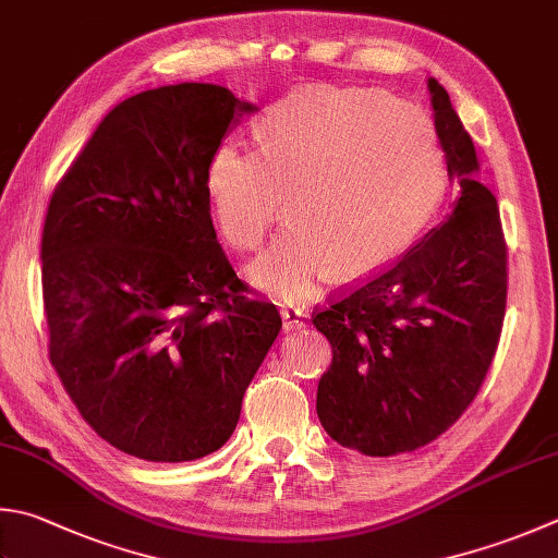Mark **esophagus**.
<instances>
[{"instance_id": "34e87169", "label": "esophagus", "mask_w": 558, "mask_h": 558, "mask_svg": "<svg viewBox=\"0 0 558 558\" xmlns=\"http://www.w3.org/2000/svg\"><path fill=\"white\" fill-rule=\"evenodd\" d=\"M303 318H306V315H303V311H299V308H281V320H283V330H301L303 325Z\"/></svg>"}]
</instances>
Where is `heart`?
Listing matches in <instances>:
<instances>
[{
	"mask_svg": "<svg viewBox=\"0 0 558 558\" xmlns=\"http://www.w3.org/2000/svg\"><path fill=\"white\" fill-rule=\"evenodd\" d=\"M257 153L220 143L204 189L220 235L259 247L287 196L291 228L247 277L303 303L330 281L376 275L425 233L447 192V160L423 113L386 92L313 84L269 107Z\"/></svg>",
	"mask_w": 558,
	"mask_h": 558,
	"instance_id": "1",
	"label": "heart"
}]
</instances>
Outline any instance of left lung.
Masks as SVG:
<instances>
[{
    "label": "left lung",
    "instance_id": "8db88e82",
    "mask_svg": "<svg viewBox=\"0 0 558 558\" xmlns=\"http://www.w3.org/2000/svg\"><path fill=\"white\" fill-rule=\"evenodd\" d=\"M435 133L459 196L442 226L320 313L332 344L320 376V425L366 457L425 447L474 401L498 350L508 269L498 202L478 182L471 135L449 94L427 80Z\"/></svg>",
    "mask_w": 558,
    "mask_h": 558
}]
</instances>
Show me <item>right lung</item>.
I'll return each instance as SVG.
<instances>
[{
  "label": "right lung",
  "instance_id": "right-lung-1",
  "mask_svg": "<svg viewBox=\"0 0 558 558\" xmlns=\"http://www.w3.org/2000/svg\"><path fill=\"white\" fill-rule=\"evenodd\" d=\"M257 107L182 82L113 107L50 198V362L101 439L145 461L220 449L281 330L218 245L208 157Z\"/></svg>",
  "mask_w": 558,
  "mask_h": 558
}]
</instances>
